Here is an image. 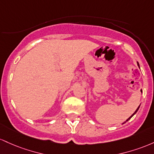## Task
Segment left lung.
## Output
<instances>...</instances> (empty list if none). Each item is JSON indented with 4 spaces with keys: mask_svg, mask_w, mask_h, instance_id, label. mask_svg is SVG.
<instances>
[{
    "mask_svg": "<svg viewBox=\"0 0 154 154\" xmlns=\"http://www.w3.org/2000/svg\"><path fill=\"white\" fill-rule=\"evenodd\" d=\"M137 65H138V67H139V68H140V65H139V63H137ZM139 108H140V106H139V107H138V108H137V110H135V112H134V113H133V114H132V116H130V117H129V118L128 119H127V121H126V122H127V121H128V120H129V119H130L131 118H132V117L133 116H134V114H135V113H137V110H138V109H139Z\"/></svg>",
    "mask_w": 154,
    "mask_h": 154,
    "instance_id": "obj_1",
    "label": "left lung"
}]
</instances>
